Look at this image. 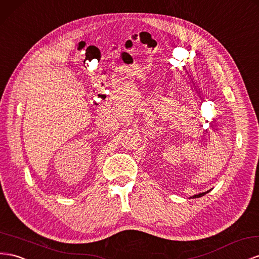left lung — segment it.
<instances>
[{"instance_id": "obj_1", "label": "left lung", "mask_w": 259, "mask_h": 259, "mask_svg": "<svg viewBox=\"0 0 259 259\" xmlns=\"http://www.w3.org/2000/svg\"><path fill=\"white\" fill-rule=\"evenodd\" d=\"M209 192H210V190L207 191V192H204V193H199V194H196V195H193V196H192L191 198H199V197H201V196H204V195H206V194L209 193Z\"/></svg>"}]
</instances>
